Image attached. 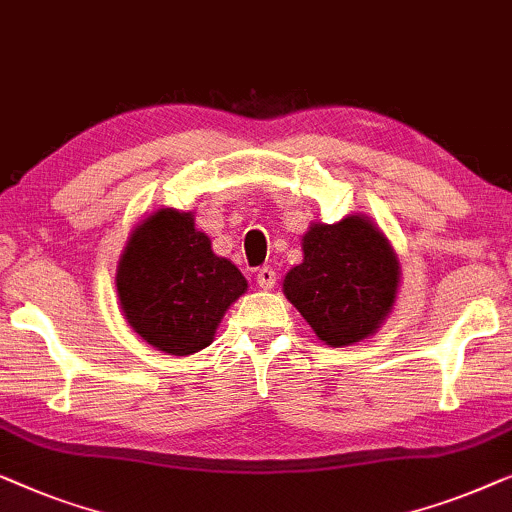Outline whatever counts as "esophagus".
Instances as JSON below:
<instances>
[{"label": "esophagus", "instance_id": "34e87169", "mask_svg": "<svg viewBox=\"0 0 512 512\" xmlns=\"http://www.w3.org/2000/svg\"><path fill=\"white\" fill-rule=\"evenodd\" d=\"M257 285L262 287V290H271V287L276 285V271H273L271 266H262V269H257Z\"/></svg>", "mask_w": 512, "mask_h": 512}]
</instances>
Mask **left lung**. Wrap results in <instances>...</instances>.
I'll return each mask as SVG.
<instances>
[{
    "mask_svg": "<svg viewBox=\"0 0 512 512\" xmlns=\"http://www.w3.org/2000/svg\"><path fill=\"white\" fill-rule=\"evenodd\" d=\"M301 248L304 262L287 271L283 292L320 341L343 348L376 334L397 301L401 266L373 220L313 222Z\"/></svg>",
    "mask_w": 512,
    "mask_h": 512,
    "instance_id": "obj_1",
    "label": "left lung"
}]
</instances>
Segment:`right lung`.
<instances>
[{"label": "right lung", "instance_id": "right-lung-1", "mask_svg": "<svg viewBox=\"0 0 512 512\" xmlns=\"http://www.w3.org/2000/svg\"><path fill=\"white\" fill-rule=\"evenodd\" d=\"M120 308L153 348L185 357L213 343L248 280L197 232L192 213L160 208L129 236L115 273Z\"/></svg>", "mask_w": 512, "mask_h": 512}]
</instances>
